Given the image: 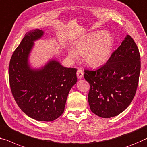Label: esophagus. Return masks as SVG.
<instances>
[{
	"mask_svg": "<svg viewBox=\"0 0 147 147\" xmlns=\"http://www.w3.org/2000/svg\"><path fill=\"white\" fill-rule=\"evenodd\" d=\"M76 75H77V77L79 79H81L83 77V75H84V73L82 70L79 69L77 71V73H76Z\"/></svg>",
	"mask_w": 147,
	"mask_h": 147,
	"instance_id": "esophagus-1",
	"label": "esophagus"
}]
</instances>
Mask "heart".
Here are the masks:
<instances>
[{"instance_id": "1", "label": "heart", "mask_w": 147, "mask_h": 147, "mask_svg": "<svg viewBox=\"0 0 147 147\" xmlns=\"http://www.w3.org/2000/svg\"><path fill=\"white\" fill-rule=\"evenodd\" d=\"M113 46V39L106 32L97 31L84 37L74 44V50H69L70 59L76 60L78 55L89 66L98 67L108 61Z\"/></svg>"}]
</instances>
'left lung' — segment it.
<instances>
[{"mask_svg": "<svg viewBox=\"0 0 147 147\" xmlns=\"http://www.w3.org/2000/svg\"><path fill=\"white\" fill-rule=\"evenodd\" d=\"M140 70L139 49L127 35L106 64L94 71L84 70V78L90 85L91 111L105 118L122 113L136 95Z\"/></svg>", "mask_w": 147, "mask_h": 147, "instance_id": "1", "label": "left lung"}]
</instances>
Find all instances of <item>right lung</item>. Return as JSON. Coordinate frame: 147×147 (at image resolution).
<instances>
[{
    "mask_svg": "<svg viewBox=\"0 0 147 147\" xmlns=\"http://www.w3.org/2000/svg\"><path fill=\"white\" fill-rule=\"evenodd\" d=\"M43 35L40 29L25 34L11 55L9 80L11 94L23 113L36 120L51 122L64 112L69 91L77 82V69L64 67L55 59L32 68L29 55L34 42Z\"/></svg>",
    "mask_w": 147,
    "mask_h": 147,
    "instance_id": "add662e5",
    "label": "right lung"
}]
</instances>
